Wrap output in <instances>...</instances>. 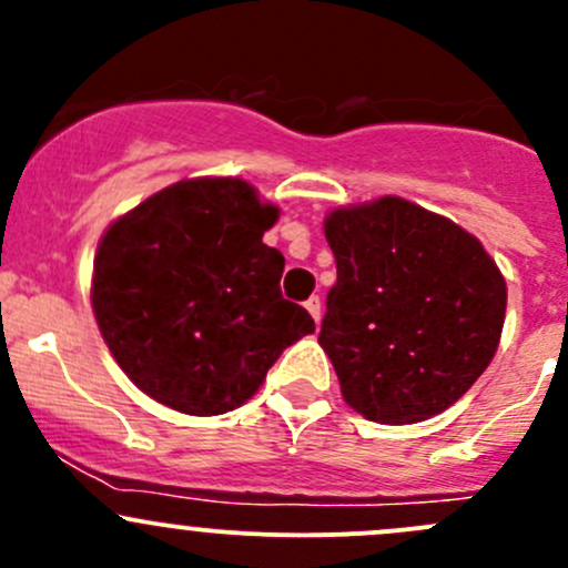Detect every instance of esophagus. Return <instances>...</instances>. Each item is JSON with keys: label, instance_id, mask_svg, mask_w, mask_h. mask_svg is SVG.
Here are the masks:
<instances>
[{"label": "esophagus", "instance_id": "1", "mask_svg": "<svg viewBox=\"0 0 568 568\" xmlns=\"http://www.w3.org/2000/svg\"><path fill=\"white\" fill-rule=\"evenodd\" d=\"M305 307H307V313L313 316V321L318 324V321H321V300H318V296H311V300L305 302Z\"/></svg>", "mask_w": 568, "mask_h": 568}]
</instances>
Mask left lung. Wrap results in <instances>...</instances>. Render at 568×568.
I'll list each match as a JSON object with an SVG mask.
<instances>
[{
	"label": "left lung",
	"mask_w": 568,
	"mask_h": 568,
	"mask_svg": "<svg viewBox=\"0 0 568 568\" xmlns=\"http://www.w3.org/2000/svg\"><path fill=\"white\" fill-rule=\"evenodd\" d=\"M337 266L318 343L341 393L368 420L417 423L448 409L491 363L506 280L475 236L400 197L324 222Z\"/></svg>",
	"instance_id": "left-lung-1"
}]
</instances>
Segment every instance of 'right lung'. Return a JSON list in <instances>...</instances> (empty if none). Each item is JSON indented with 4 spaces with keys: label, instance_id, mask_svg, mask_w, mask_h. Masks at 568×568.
<instances>
[{
    "label": "right lung",
    "instance_id": "obj_1",
    "mask_svg": "<svg viewBox=\"0 0 568 568\" xmlns=\"http://www.w3.org/2000/svg\"><path fill=\"white\" fill-rule=\"evenodd\" d=\"M277 214L242 178H192L109 225L90 300L142 393L183 415H225L316 329L280 294L285 257L263 244Z\"/></svg>",
    "mask_w": 568,
    "mask_h": 568
}]
</instances>
